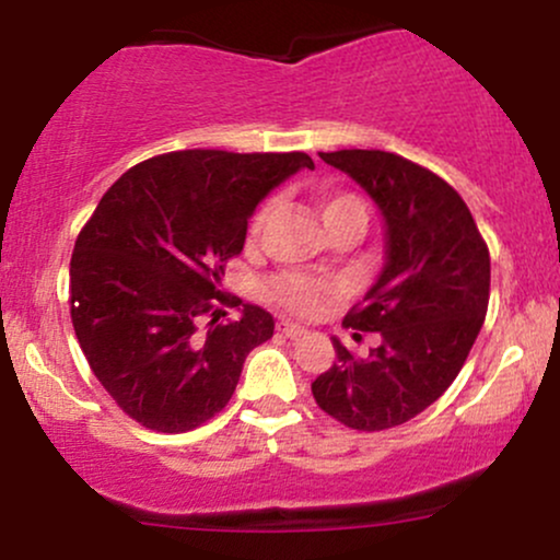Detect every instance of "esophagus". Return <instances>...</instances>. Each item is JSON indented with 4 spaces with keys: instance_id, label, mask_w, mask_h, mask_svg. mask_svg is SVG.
Returning <instances> with one entry per match:
<instances>
[{
    "instance_id": "1",
    "label": "esophagus",
    "mask_w": 560,
    "mask_h": 560,
    "mask_svg": "<svg viewBox=\"0 0 560 560\" xmlns=\"http://www.w3.org/2000/svg\"><path fill=\"white\" fill-rule=\"evenodd\" d=\"M279 331L284 334V337H289V339H300V337H305V334H307L305 326L292 324V320H279Z\"/></svg>"
}]
</instances>
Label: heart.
Listing matches in <instances>:
<instances>
[{
    "label": "heart",
    "instance_id": "heart-1",
    "mask_svg": "<svg viewBox=\"0 0 560 560\" xmlns=\"http://www.w3.org/2000/svg\"><path fill=\"white\" fill-rule=\"evenodd\" d=\"M318 208L326 223L342 215H358L365 221V208L361 199L352 195H342V191H324V195L318 197ZM262 221H266V208L253 218V231H258ZM271 292L281 305L289 307V311L313 313L320 302L331 294V284L329 281L316 279V276H307V273H287L273 281Z\"/></svg>",
    "mask_w": 560,
    "mask_h": 560
}]
</instances>
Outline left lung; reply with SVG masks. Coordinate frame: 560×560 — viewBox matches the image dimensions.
I'll return each instance as SVG.
<instances>
[{"mask_svg": "<svg viewBox=\"0 0 560 560\" xmlns=\"http://www.w3.org/2000/svg\"><path fill=\"white\" fill-rule=\"evenodd\" d=\"M347 173L384 221V266L345 326L378 347L313 382L320 410L361 432L400 427L440 400L477 342L490 302V253L466 202L432 171L382 150L318 152Z\"/></svg>", "mask_w": 560, "mask_h": 560, "instance_id": "8db88e82", "label": "left lung"}]
</instances>
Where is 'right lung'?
Returning <instances> with one entry per match:
<instances>
[{"mask_svg":"<svg viewBox=\"0 0 560 560\" xmlns=\"http://www.w3.org/2000/svg\"><path fill=\"white\" fill-rule=\"evenodd\" d=\"M313 168L305 152L184 150L133 165L81 229L70 260V318L94 376L155 432H189L226 408L273 316H226L223 268L279 184ZM205 315L214 318L198 331Z\"/></svg>","mask_w":560,"mask_h":560,"instance_id":"obj_1","label":"right lung"}]
</instances>
